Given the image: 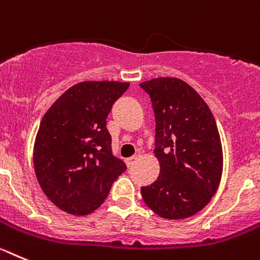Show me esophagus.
Returning a JSON list of instances; mask_svg holds the SVG:
<instances>
[{
    "mask_svg": "<svg viewBox=\"0 0 260 260\" xmlns=\"http://www.w3.org/2000/svg\"><path fill=\"white\" fill-rule=\"evenodd\" d=\"M136 160H137V155H135V156H131V158L125 159V163H127V166H128V167H131V166H133V165H135V162H136Z\"/></svg>",
    "mask_w": 260,
    "mask_h": 260,
    "instance_id": "obj_1",
    "label": "esophagus"
}]
</instances>
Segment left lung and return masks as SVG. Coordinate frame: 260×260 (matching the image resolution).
Masks as SVG:
<instances>
[{
  "label": "left lung",
  "mask_w": 260,
  "mask_h": 260,
  "mask_svg": "<svg viewBox=\"0 0 260 260\" xmlns=\"http://www.w3.org/2000/svg\"><path fill=\"white\" fill-rule=\"evenodd\" d=\"M150 95L155 115L158 179L141 194L156 215L185 219L197 214L216 193L223 151L216 121L202 97L185 81L158 78L140 84Z\"/></svg>",
  "instance_id": "1"
}]
</instances>
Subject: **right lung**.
I'll return each mask as SVG.
<instances>
[{"instance_id":"1","label":"right lung","mask_w":260,"mask_h":260,"mask_svg":"<svg viewBox=\"0 0 260 260\" xmlns=\"http://www.w3.org/2000/svg\"><path fill=\"white\" fill-rule=\"evenodd\" d=\"M129 83L83 81L63 93L40 123L34 165L46 197L72 215H89L127 166L111 149L106 119Z\"/></svg>"}]
</instances>
